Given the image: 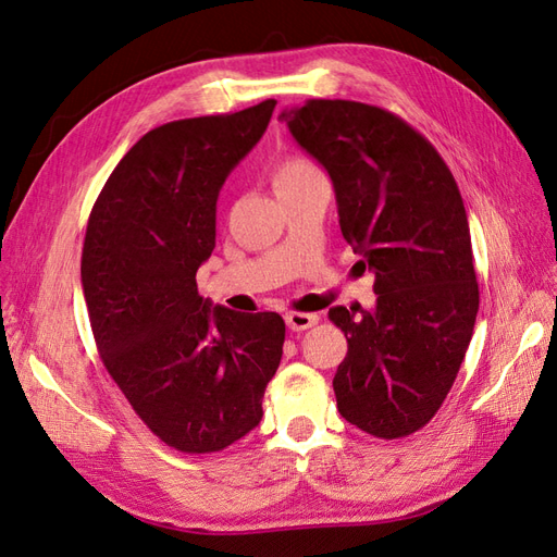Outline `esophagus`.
<instances>
[{
    "mask_svg": "<svg viewBox=\"0 0 557 557\" xmlns=\"http://www.w3.org/2000/svg\"><path fill=\"white\" fill-rule=\"evenodd\" d=\"M285 323L293 332H301V330H309L318 323V315L315 313H301V311H290L285 315Z\"/></svg>",
    "mask_w": 557,
    "mask_h": 557,
    "instance_id": "obj_1",
    "label": "esophagus"
}]
</instances>
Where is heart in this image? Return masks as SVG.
Segmentation results:
<instances>
[{
	"mask_svg": "<svg viewBox=\"0 0 557 557\" xmlns=\"http://www.w3.org/2000/svg\"><path fill=\"white\" fill-rule=\"evenodd\" d=\"M313 174H318V170L311 160L301 158V156H288V158L278 160L274 166V188L278 193L283 188H288V185H295Z\"/></svg>",
	"mask_w": 557,
	"mask_h": 557,
	"instance_id": "heart-1",
	"label": "heart"
}]
</instances>
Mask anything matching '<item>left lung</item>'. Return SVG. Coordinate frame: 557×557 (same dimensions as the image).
Masks as SVG:
<instances>
[{"label":"left lung","mask_w":557,"mask_h":557,"mask_svg":"<svg viewBox=\"0 0 557 557\" xmlns=\"http://www.w3.org/2000/svg\"><path fill=\"white\" fill-rule=\"evenodd\" d=\"M281 121L327 170L344 239L376 276V309L327 313L348 342L336 407L379 440L413 434L444 404L479 311L458 183L423 134L385 109L309 99Z\"/></svg>","instance_id":"8db88e82"}]
</instances>
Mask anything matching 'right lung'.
<instances>
[{
  "instance_id": "obj_1",
  "label": "right lung",
  "mask_w": 557,
  "mask_h": 557,
  "mask_svg": "<svg viewBox=\"0 0 557 557\" xmlns=\"http://www.w3.org/2000/svg\"><path fill=\"white\" fill-rule=\"evenodd\" d=\"M276 99L146 132L117 162L88 218L81 258L95 344L146 428L181 453H215L262 418L285 323L197 293L215 248V201L260 141Z\"/></svg>"
}]
</instances>
